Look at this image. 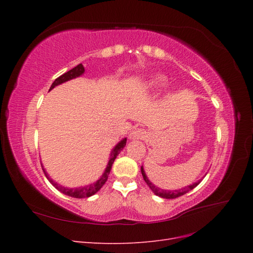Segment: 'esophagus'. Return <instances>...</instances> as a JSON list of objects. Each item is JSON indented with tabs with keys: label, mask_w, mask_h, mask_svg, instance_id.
<instances>
[{
	"label": "esophagus",
	"mask_w": 253,
	"mask_h": 253,
	"mask_svg": "<svg viewBox=\"0 0 253 253\" xmlns=\"http://www.w3.org/2000/svg\"><path fill=\"white\" fill-rule=\"evenodd\" d=\"M145 135H147V133H145L144 129L142 128H135L133 129V131L129 133V138L131 139H143Z\"/></svg>",
	"instance_id": "obj_1"
}]
</instances>
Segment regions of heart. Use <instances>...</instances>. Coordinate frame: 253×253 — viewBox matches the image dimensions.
Wrapping results in <instances>:
<instances>
[{"label": "heart", "mask_w": 253, "mask_h": 253, "mask_svg": "<svg viewBox=\"0 0 253 253\" xmlns=\"http://www.w3.org/2000/svg\"><path fill=\"white\" fill-rule=\"evenodd\" d=\"M165 77L162 75H154L152 76L150 79H148L147 81L144 82L143 84V87L147 88V89H154L159 87L162 84L165 82Z\"/></svg>", "instance_id": "heart-1"}]
</instances>
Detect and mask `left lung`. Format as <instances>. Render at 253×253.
<instances>
[{"label":"left lung","mask_w":253,"mask_h":253,"mask_svg":"<svg viewBox=\"0 0 253 253\" xmlns=\"http://www.w3.org/2000/svg\"><path fill=\"white\" fill-rule=\"evenodd\" d=\"M141 174L143 176L144 181L147 182V185L151 188V190L153 191V192H154V194L159 196V197L167 198V200H172V198L179 197V196H181L183 194L188 193L189 191L194 189L198 185V183L201 182V180H198L197 182H194V183H192V185H190V186L185 187V188H182V189H179V190H164V189H160V188L156 187L154 183H152L151 180H149L147 174H145V172H144L143 167H141Z\"/></svg>","instance_id":"left-lung-1"}]
</instances>
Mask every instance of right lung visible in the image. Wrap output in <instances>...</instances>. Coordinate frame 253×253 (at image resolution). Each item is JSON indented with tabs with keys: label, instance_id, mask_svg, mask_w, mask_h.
I'll list each match as a JSON object with an SVG mask.
<instances>
[{
	"label": "right lung",
	"instance_id": "obj_1",
	"mask_svg": "<svg viewBox=\"0 0 253 253\" xmlns=\"http://www.w3.org/2000/svg\"><path fill=\"white\" fill-rule=\"evenodd\" d=\"M84 73H85V70H84V66L80 63L78 64L76 67L72 68L71 71L66 72L65 74L61 75L60 77H58L55 81L52 82L51 86L49 88V90H51L53 87H56L57 85H60V84H62L66 81H70L72 79H75V78H78L80 77V76H82ZM126 138H124L121 139L116 145H115L114 149L112 150L111 152V155H110V158H109V163L108 165H106V168L104 172L102 173V175L100 176V178L97 179L95 182L90 183V185L88 186H84V187H79V188H66V187H63L59 185L58 182L53 181L50 177L48 173L45 171V169L43 168V165H42V169L44 171V174L45 176H46L47 179L49 180V182L51 183V185L55 187L57 190H59L61 193H63L67 196H71V197H75V198H83V197H89L91 195H94L95 193H97L99 190H100L102 188V186L105 183V181L108 180V177H109V174L111 172V169H112V166L114 164V160L116 159L117 155L119 154V153L122 151V149H124L126 147Z\"/></svg>",
	"mask_w": 253,
	"mask_h": 253
}]
</instances>
